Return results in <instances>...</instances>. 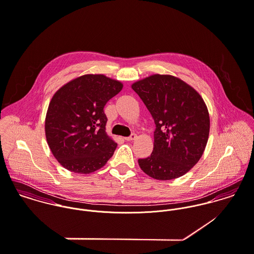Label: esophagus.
<instances>
[{
  "label": "esophagus",
  "instance_id": "esophagus-1",
  "mask_svg": "<svg viewBox=\"0 0 254 254\" xmlns=\"http://www.w3.org/2000/svg\"><path fill=\"white\" fill-rule=\"evenodd\" d=\"M136 138H137V135H136V134H134V133H133V134H131V135H130V136H128V137H126V138H125V140H126V141H133V140H135V139H136Z\"/></svg>",
  "mask_w": 254,
  "mask_h": 254
}]
</instances>
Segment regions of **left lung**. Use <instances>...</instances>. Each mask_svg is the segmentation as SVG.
I'll return each mask as SVG.
<instances>
[{
	"instance_id": "1",
	"label": "left lung",
	"mask_w": 254,
	"mask_h": 254,
	"mask_svg": "<svg viewBox=\"0 0 254 254\" xmlns=\"http://www.w3.org/2000/svg\"><path fill=\"white\" fill-rule=\"evenodd\" d=\"M152 115L156 129L151 156L140 169L157 180L178 178L203 154L209 135V113L197 90L171 75L154 74L131 85Z\"/></svg>"
}]
</instances>
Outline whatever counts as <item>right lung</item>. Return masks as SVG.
Listing matches in <instances>:
<instances>
[{
  "instance_id": "right-lung-1",
  "label": "right lung",
  "mask_w": 254,
  "mask_h": 254,
  "mask_svg": "<svg viewBox=\"0 0 254 254\" xmlns=\"http://www.w3.org/2000/svg\"><path fill=\"white\" fill-rule=\"evenodd\" d=\"M123 83L102 74H85L62 85L46 115L48 145L57 162L69 171L88 174L104 167L117 143L106 132L103 108Z\"/></svg>"
}]
</instances>
